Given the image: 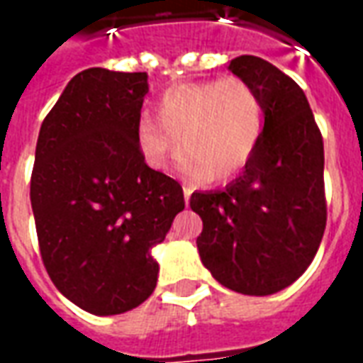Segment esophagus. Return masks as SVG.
I'll return each instance as SVG.
<instances>
[{
  "instance_id": "34e87169",
  "label": "esophagus",
  "mask_w": 363,
  "mask_h": 363,
  "mask_svg": "<svg viewBox=\"0 0 363 363\" xmlns=\"http://www.w3.org/2000/svg\"><path fill=\"white\" fill-rule=\"evenodd\" d=\"M182 192H184V200L189 202V200H190V194H192V186H190V184H186V182H184V184H182Z\"/></svg>"
}]
</instances>
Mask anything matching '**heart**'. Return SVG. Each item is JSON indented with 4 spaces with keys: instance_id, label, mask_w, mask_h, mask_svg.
<instances>
[{
    "instance_id": "b5f03b06",
    "label": "heart",
    "mask_w": 363,
    "mask_h": 363,
    "mask_svg": "<svg viewBox=\"0 0 363 363\" xmlns=\"http://www.w3.org/2000/svg\"><path fill=\"white\" fill-rule=\"evenodd\" d=\"M143 116L135 140L145 161L163 169L179 150L181 169L196 179L231 181L251 163L264 130V101L255 85L229 75L223 79L179 83Z\"/></svg>"
}]
</instances>
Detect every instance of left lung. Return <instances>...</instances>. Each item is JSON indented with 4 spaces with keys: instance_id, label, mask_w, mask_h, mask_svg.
Listing matches in <instances>:
<instances>
[{
    "instance_id": "left-lung-1",
    "label": "left lung",
    "mask_w": 363,
    "mask_h": 363,
    "mask_svg": "<svg viewBox=\"0 0 363 363\" xmlns=\"http://www.w3.org/2000/svg\"><path fill=\"white\" fill-rule=\"evenodd\" d=\"M229 69L262 96L264 130L239 179L223 190L190 196L204 223L196 245L221 286L270 296L307 270L325 233L323 135L289 75L257 56L231 60Z\"/></svg>"
}]
</instances>
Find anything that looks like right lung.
Listing matches in <instances>:
<instances>
[{
    "label": "right lung",
    "mask_w": 363,
    "mask_h": 363,
    "mask_svg": "<svg viewBox=\"0 0 363 363\" xmlns=\"http://www.w3.org/2000/svg\"><path fill=\"white\" fill-rule=\"evenodd\" d=\"M147 74L89 67L46 114L30 177L44 268L93 315H118L153 294L151 249L184 210L179 182L145 165L135 126Z\"/></svg>",
    "instance_id": "right-lung-1"
}]
</instances>
